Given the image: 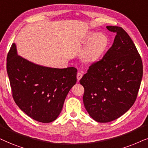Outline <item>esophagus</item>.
<instances>
[{
	"label": "esophagus",
	"mask_w": 148,
	"mask_h": 148,
	"mask_svg": "<svg viewBox=\"0 0 148 148\" xmlns=\"http://www.w3.org/2000/svg\"><path fill=\"white\" fill-rule=\"evenodd\" d=\"M76 77H77V80L78 81H79V80L81 79V78L82 77V74L81 72H78L77 73V75H76Z\"/></svg>",
	"instance_id": "34e87169"
}]
</instances>
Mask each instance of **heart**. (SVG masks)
<instances>
[{
	"label": "heart",
	"instance_id": "obj_1",
	"mask_svg": "<svg viewBox=\"0 0 148 148\" xmlns=\"http://www.w3.org/2000/svg\"><path fill=\"white\" fill-rule=\"evenodd\" d=\"M84 42L88 45L82 54V60L84 62L90 63L97 60L103 54L107 47L108 38L101 33L91 32L84 38Z\"/></svg>",
	"mask_w": 148,
	"mask_h": 148
}]
</instances>
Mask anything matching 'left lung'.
Returning <instances> with one entry per match:
<instances>
[{"label":"left lung","mask_w":148,"mask_h":148,"mask_svg":"<svg viewBox=\"0 0 148 148\" xmlns=\"http://www.w3.org/2000/svg\"><path fill=\"white\" fill-rule=\"evenodd\" d=\"M106 28L116 34L114 43L80 80L84 107L99 123L113 121L132 107L143 76L142 61L129 34L119 26Z\"/></svg>","instance_id":"8db88e82"}]
</instances>
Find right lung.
I'll list each match as a JSON object with an SVG mask.
<instances>
[{"mask_svg": "<svg viewBox=\"0 0 148 148\" xmlns=\"http://www.w3.org/2000/svg\"><path fill=\"white\" fill-rule=\"evenodd\" d=\"M7 70L17 106L42 123L58 119L67 95L76 82L75 68H53L34 64L19 56L15 43L7 55Z\"/></svg>", "mask_w": 148, "mask_h": 148, "instance_id": "obj_1", "label": "right lung"}]
</instances>
